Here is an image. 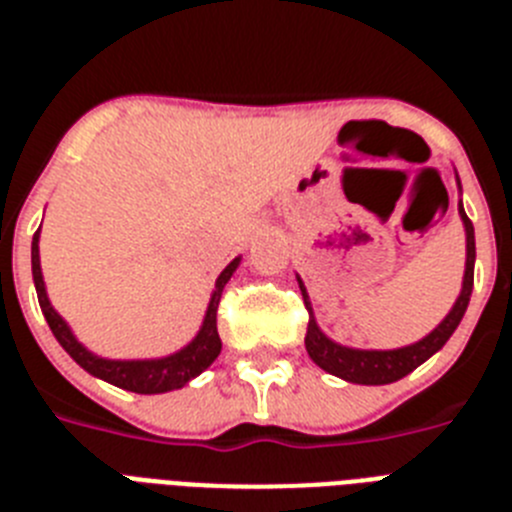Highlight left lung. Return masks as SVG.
Returning a JSON list of instances; mask_svg holds the SVG:
<instances>
[{
	"label": "left lung",
	"mask_w": 512,
	"mask_h": 512,
	"mask_svg": "<svg viewBox=\"0 0 512 512\" xmlns=\"http://www.w3.org/2000/svg\"><path fill=\"white\" fill-rule=\"evenodd\" d=\"M456 184L461 182L456 176ZM459 215L464 230H467V269H464V282H461V292L456 297L454 307L449 310V315L436 325V328L428 333L425 338H420L418 343H410V346L392 348V351H364V348H348L341 343L330 341L323 330L318 328L315 318H312V305L310 297H307V289L302 284V279L297 277L302 289V300H305L307 312H310V323H307V336H305V348L310 359L325 369L333 377H341L346 382L354 384H390L397 379L408 377L413 369H418L423 361L431 359L436 351H441L443 343L449 341L451 333L459 328L464 312H467L469 297H472L474 287V259H477V248H474V225L472 220L464 212V205L459 200Z\"/></svg>",
	"instance_id": "1"
}]
</instances>
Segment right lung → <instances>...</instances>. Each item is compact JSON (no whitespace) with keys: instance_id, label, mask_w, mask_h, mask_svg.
Returning a JSON list of instances; mask_svg holds the SVG:
<instances>
[{"instance_id":"right-lung-1","label":"right lung","mask_w":512,"mask_h":512,"mask_svg":"<svg viewBox=\"0 0 512 512\" xmlns=\"http://www.w3.org/2000/svg\"><path fill=\"white\" fill-rule=\"evenodd\" d=\"M40 230H35L33 235V282L35 292H38L40 310H43L45 320L51 325L53 336L61 343L63 351L76 361V364L89 372L92 377L104 379V382L115 384L128 392H138V395H161V392L182 390L184 384L192 382L194 377H200L207 366L217 359L223 341L217 336V305H220V297H223V289L228 284V279L233 277V271L241 264V256H235L215 282V292L210 297V305H207L205 320H202L200 333L176 354L164 356V359H138V361H117V359H102V356L92 354L87 346H81L76 341V336L71 333V328L66 325V320L53 310L51 300H48V292H45L43 271H40Z\"/></svg>"}]
</instances>
